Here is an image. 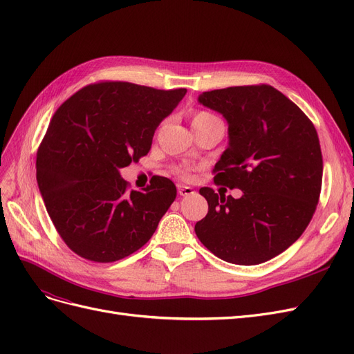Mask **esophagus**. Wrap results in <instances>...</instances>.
<instances>
[{
  "label": "esophagus",
  "instance_id": "esophagus-1",
  "mask_svg": "<svg viewBox=\"0 0 354 354\" xmlns=\"http://www.w3.org/2000/svg\"><path fill=\"white\" fill-rule=\"evenodd\" d=\"M177 189H178V195L180 196H189V195H194L195 194L194 189L189 187V186H185V185H178Z\"/></svg>",
  "mask_w": 354,
  "mask_h": 354
}]
</instances>
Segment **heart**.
<instances>
[{"mask_svg":"<svg viewBox=\"0 0 354 354\" xmlns=\"http://www.w3.org/2000/svg\"><path fill=\"white\" fill-rule=\"evenodd\" d=\"M216 120H217V118L214 116L212 113L198 111V112H195L194 115H192V127H201V125H205V124L212 122V121H216ZM177 174L181 176V177H189L187 171L183 169V168H178L177 169Z\"/></svg>","mask_w":354,"mask_h":354,"instance_id":"heart-1","label":"heart"}]
</instances>
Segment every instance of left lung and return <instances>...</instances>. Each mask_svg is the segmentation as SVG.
I'll return each instance as SVG.
<instances>
[{
    "label": "left lung",
    "mask_w": 354,
    "mask_h": 354,
    "mask_svg": "<svg viewBox=\"0 0 354 354\" xmlns=\"http://www.w3.org/2000/svg\"><path fill=\"white\" fill-rule=\"evenodd\" d=\"M198 100L229 124L214 181L243 194L199 189L208 214L195 224L196 236L227 263H264L301 236L316 211L324 173L316 128L267 84L205 91Z\"/></svg>",
    "instance_id": "8db88e82"
}]
</instances>
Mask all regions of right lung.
I'll return each instance as SVG.
<instances>
[{
  "label": "right lung",
  "instance_id": "add662e5",
  "mask_svg": "<svg viewBox=\"0 0 354 354\" xmlns=\"http://www.w3.org/2000/svg\"><path fill=\"white\" fill-rule=\"evenodd\" d=\"M186 91L103 81L71 95L53 115L37 152V181L75 254L112 263L152 238L177 189L155 177L142 192L130 190L120 168L149 153L156 127Z\"/></svg>",
  "mask_w": 354,
  "mask_h": 354
}]
</instances>
